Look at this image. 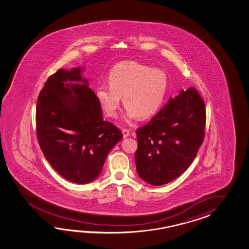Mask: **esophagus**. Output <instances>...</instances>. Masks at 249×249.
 <instances>
[{"label":"esophagus","instance_id":"1","mask_svg":"<svg viewBox=\"0 0 249 249\" xmlns=\"http://www.w3.org/2000/svg\"><path fill=\"white\" fill-rule=\"evenodd\" d=\"M123 132V135H124V138H126L130 135V131L128 130V129H123L122 130Z\"/></svg>","mask_w":249,"mask_h":249}]
</instances>
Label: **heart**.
Instances as JSON below:
<instances>
[{
    "mask_svg": "<svg viewBox=\"0 0 249 249\" xmlns=\"http://www.w3.org/2000/svg\"><path fill=\"white\" fill-rule=\"evenodd\" d=\"M107 80L108 84L97 86V99L107 115L115 117L123 96L127 120L139 116L153 117L163 106L169 88V78L164 70L136 61L116 64Z\"/></svg>",
    "mask_w": 249,
    "mask_h": 249,
    "instance_id": "1",
    "label": "heart"
}]
</instances>
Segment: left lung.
Instances as JSON below:
<instances>
[{"instance_id":"obj_1","label":"left lung","mask_w":249,"mask_h":249,"mask_svg":"<svg viewBox=\"0 0 249 249\" xmlns=\"http://www.w3.org/2000/svg\"><path fill=\"white\" fill-rule=\"evenodd\" d=\"M206 119L205 102L194 87L171 98L147 124L136 130L139 176L160 186L182 175L203 143Z\"/></svg>"}]
</instances>
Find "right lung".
Returning <instances> with one entry per match:
<instances>
[{
    "mask_svg": "<svg viewBox=\"0 0 249 249\" xmlns=\"http://www.w3.org/2000/svg\"><path fill=\"white\" fill-rule=\"evenodd\" d=\"M81 69H58L45 82L36 103L38 142L58 175L85 184L101 174L107 154L123 133L103 120L101 103L82 79ZM67 80L84 85L65 84Z\"/></svg>",
    "mask_w": 249,
    "mask_h": 249,
    "instance_id": "obj_1",
    "label": "right lung"
}]
</instances>
